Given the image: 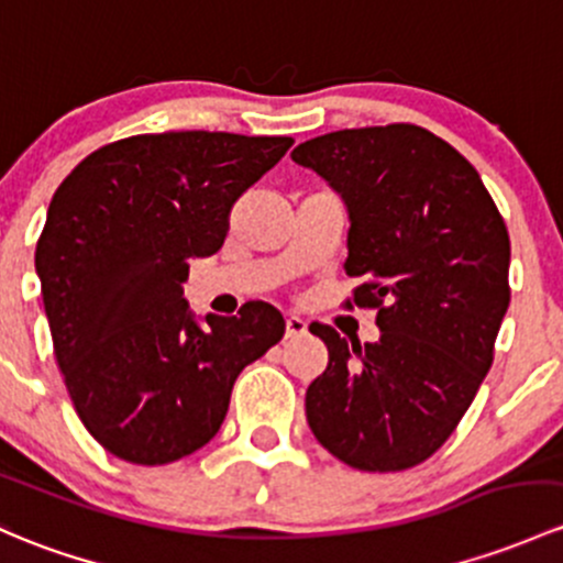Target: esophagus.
<instances>
[{
  "label": "esophagus",
  "instance_id": "esophagus-1",
  "mask_svg": "<svg viewBox=\"0 0 563 563\" xmlns=\"http://www.w3.org/2000/svg\"><path fill=\"white\" fill-rule=\"evenodd\" d=\"M307 334V323L301 321L299 316H288L286 318V336H305Z\"/></svg>",
  "mask_w": 563,
  "mask_h": 563
}]
</instances>
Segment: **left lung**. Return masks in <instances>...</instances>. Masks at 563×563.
I'll return each instance as SVG.
<instances>
[{
    "mask_svg": "<svg viewBox=\"0 0 563 563\" xmlns=\"http://www.w3.org/2000/svg\"><path fill=\"white\" fill-rule=\"evenodd\" d=\"M291 158L347 207V307L377 310V342L310 331L329 366L305 396L307 423L353 470L421 464L453 434L494 361L510 305V234L477 169L412 123L342 129Z\"/></svg>",
    "mask_w": 563,
    "mask_h": 563,
    "instance_id": "obj_1",
    "label": "left lung"
}]
</instances>
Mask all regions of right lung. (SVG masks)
Instances as JSON below:
<instances>
[{
	"instance_id": "obj_1",
	"label": "right lung",
	"mask_w": 563,
	"mask_h": 563,
	"mask_svg": "<svg viewBox=\"0 0 563 563\" xmlns=\"http://www.w3.org/2000/svg\"><path fill=\"white\" fill-rule=\"evenodd\" d=\"M291 137L137 134L86 156L56 188L37 240L53 353L88 434L156 466L207 445L236 375L280 342L266 301L205 316L183 299L188 258L221 251L236 199Z\"/></svg>"
}]
</instances>
